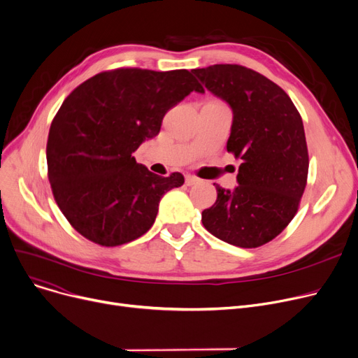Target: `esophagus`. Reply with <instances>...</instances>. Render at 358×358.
<instances>
[{"instance_id": "34e87169", "label": "esophagus", "mask_w": 358, "mask_h": 358, "mask_svg": "<svg viewBox=\"0 0 358 358\" xmlns=\"http://www.w3.org/2000/svg\"><path fill=\"white\" fill-rule=\"evenodd\" d=\"M197 182H200V178H197L194 176H185V184L187 185H194Z\"/></svg>"}]
</instances>
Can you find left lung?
I'll list each match as a JSON object with an SVG mask.
<instances>
[{"instance_id": "left-lung-1", "label": "left lung", "mask_w": 358, "mask_h": 358, "mask_svg": "<svg viewBox=\"0 0 358 358\" xmlns=\"http://www.w3.org/2000/svg\"><path fill=\"white\" fill-rule=\"evenodd\" d=\"M193 72L232 108L227 149L242 161L232 192L213 184L217 199L203 210V227L231 245L261 247L283 232L305 192L302 117L285 90L250 68L220 64Z\"/></svg>"}]
</instances>
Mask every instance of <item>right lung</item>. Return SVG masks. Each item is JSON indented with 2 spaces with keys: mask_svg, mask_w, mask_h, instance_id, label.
I'll return each mask as SVG.
<instances>
[{
  "mask_svg": "<svg viewBox=\"0 0 358 358\" xmlns=\"http://www.w3.org/2000/svg\"><path fill=\"white\" fill-rule=\"evenodd\" d=\"M192 91L204 92L187 69L120 68L94 75L65 99L50 124L46 159L53 197L75 231L117 247L150 229L162 196L184 177L157 176L131 154Z\"/></svg>",
  "mask_w": 358,
  "mask_h": 358,
  "instance_id": "1",
  "label": "right lung"
}]
</instances>
